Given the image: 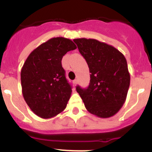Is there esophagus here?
<instances>
[{
  "instance_id": "34e87169",
  "label": "esophagus",
  "mask_w": 152,
  "mask_h": 152,
  "mask_svg": "<svg viewBox=\"0 0 152 152\" xmlns=\"http://www.w3.org/2000/svg\"><path fill=\"white\" fill-rule=\"evenodd\" d=\"M77 83H78L77 79H75V80H73V84H74L75 86H76V85H77Z\"/></svg>"
}]
</instances>
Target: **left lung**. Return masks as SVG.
I'll use <instances>...</instances> for the list:
<instances>
[{
    "mask_svg": "<svg viewBox=\"0 0 152 152\" xmlns=\"http://www.w3.org/2000/svg\"><path fill=\"white\" fill-rule=\"evenodd\" d=\"M88 64L89 86L76 91L89 113L100 118L113 117L126 99L130 74L124 54L112 45L93 39H73Z\"/></svg>",
    "mask_w": 152,
    "mask_h": 152,
    "instance_id": "1",
    "label": "left lung"
}]
</instances>
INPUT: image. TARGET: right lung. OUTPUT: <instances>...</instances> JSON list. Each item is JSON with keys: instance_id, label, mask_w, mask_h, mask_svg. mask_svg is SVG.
Listing matches in <instances>:
<instances>
[{"instance_id": "obj_1", "label": "right lung", "mask_w": 152, "mask_h": 152, "mask_svg": "<svg viewBox=\"0 0 152 152\" xmlns=\"http://www.w3.org/2000/svg\"><path fill=\"white\" fill-rule=\"evenodd\" d=\"M76 48L70 39L52 38L34 49L26 60L20 73L22 93L38 117L51 118L66 108L72 88L61 61L68 51Z\"/></svg>"}]
</instances>
